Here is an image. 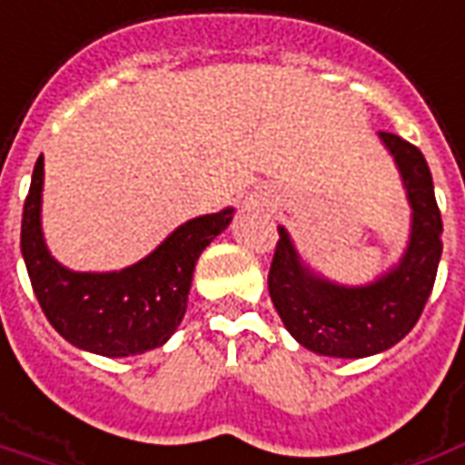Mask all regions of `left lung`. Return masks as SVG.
Segmentation results:
<instances>
[{
	"instance_id": "left-lung-1",
	"label": "left lung",
	"mask_w": 465,
	"mask_h": 465,
	"mask_svg": "<svg viewBox=\"0 0 465 465\" xmlns=\"http://www.w3.org/2000/svg\"><path fill=\"white\" fill-rule=\"evenodd\" d=\"M411 208L409 240L399 262L367 284H340L304 262L292 235L280 225L270 267V297L280 320L320 357L361 359L404 340L423 312L441 260V213L423 153L394 134H379Z\"/></svg>"
}]
</instances>
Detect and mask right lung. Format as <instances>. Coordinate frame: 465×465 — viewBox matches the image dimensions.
<instances>
[{
    "label": "right lung",
    "instance_id": "add662e5",
    "mask_svg": "<svg viewBox=\"0 0 465 465\" xmlns=\"http://www.w3.org/2000/svg\"><path fill=\"white\" fill-rule=\"evenodd\" d=\"M44 158L34 165L22 215V257L46 320L76 349L134 357L171 340L185 317L200 252L235 208L183 223L143 260L111 272H76L49 252L42 230Z\"/></svg>",
    "mask_w": 465,
    "mask_h": 465
}]
</instances>
